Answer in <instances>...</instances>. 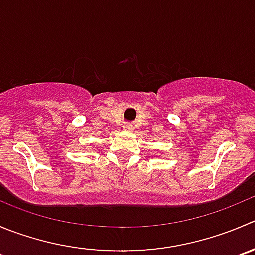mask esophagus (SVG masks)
Returning a JSON list of instances; mask_svg holds the SVG:
<instances>
[{"mask_svg":"<svg viewBox=\"0 0 255 255\" xmlns=\"http://www.w3.org/2000/svg\"><path fill=\"white\" fill-rule=\"evenodd\" d=\"M123 129L125 130V131H130V130H132V126L129 125V124H125V125H124Z\"/></svg>","mask_w":255,"mask_h":255,"instance_id":"1","label":"esophagus"}]
</instances>
